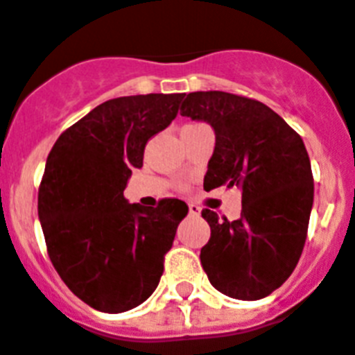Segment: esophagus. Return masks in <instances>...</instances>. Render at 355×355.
I'll list each match as a JSON object with an SVG mask.
<instances>
[{
    "label": "esophagus",
    "mask_w": 355,
    "mask_h": 355,
    "mask_svg": "<svg viewBox=\"0 0 355 355\" xmlns=\"http://www.w3.org/2000/svg\"><path fill=\"white\" fill-rule=\"evenodd\" d=\"M189 214H193V216H198V214H200V207L195 204H189Z\"/></svg>",
    "instance_id": "esophagus-1"
}]
</instances>
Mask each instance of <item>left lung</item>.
<instances>
[{"label":"left lung","mask_w":355,"mask_h":355,"mask_svg":"<svg viewBox=\"0 0 355 355\" xmlns=\"http://www.w3.org/2000/svg\"><path fill=\"white\" fill-rule=\"evenodd\" d=\"M180 115L207 122L214 151L204 189L238 186L242 214L229 222L211 209L200 261L211 285L234 300L269 296L293 274L314 202V178L302 137L278 113L227 92H193Z\"/></svg>","instance_id":"8db88e82"}]
</instances>
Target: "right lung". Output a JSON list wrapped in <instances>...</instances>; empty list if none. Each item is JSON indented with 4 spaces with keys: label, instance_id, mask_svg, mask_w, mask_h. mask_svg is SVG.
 Returning <instances> with one entry per match:
<instances>
[{
    "label": "right lung",
    "instance_id": "1",
    "mask_svg": "<svg viewBox=\"0 0 355 355\" xmlns=\"http://www.w3.org/2000/svg\"><path fill=\"white\" fill-rule=\"evenodd\" d=\"M184 94L106 101L61 133L49 153L37 214L53 267L71 293L108 314L153 294L186 202L142 207L124 198L151 137L177 117Z\"/></svg>",
    "mask_w": 355,
    "mask_h": 355
}]
</instances>
